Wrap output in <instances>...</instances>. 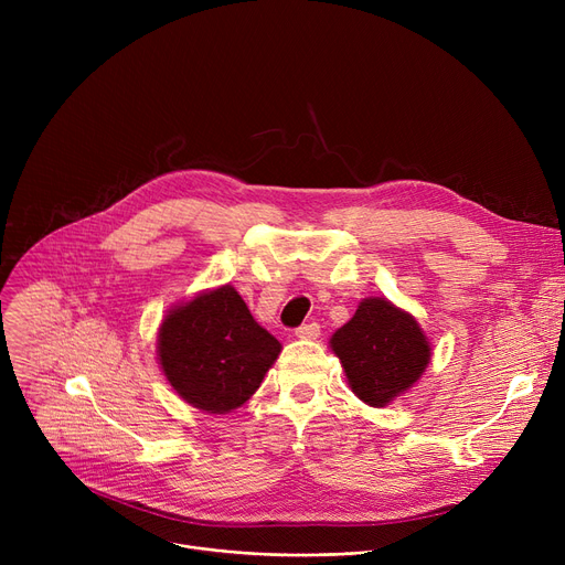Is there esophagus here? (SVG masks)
<instances>
[{
	"instance_id": "esophagus-1",
	"label": "esophagus",
	"mask_w": 565,
	"mask_h": 565,
	"mask_svg": "<svg viewBox=\"0 0 565 565\" xmlns=\"http://www.w3.org/2000/svg\"><path fill=\"white\" fill-rule=\"evenodd\" d=\"M295 337H300V339H318L320 337V324L318 322L300 324V328L295 330Z\"/></svg>"
}]
</instances>
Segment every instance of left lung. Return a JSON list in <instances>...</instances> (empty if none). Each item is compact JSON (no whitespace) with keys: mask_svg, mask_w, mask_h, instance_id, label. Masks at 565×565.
Returning <instances> with one entry per match:
<instances>
[{"mask_svg":"<svg viewBox=\"0 0 565 565\" xmlns=\"http://www.w3.org/2000/svg\"><path fill=\"white\" fill-rule=\"evenodd\" d=\"M352 392L373 407L407 392L428 366L430 345L417 320L382 298L360 305L332 337Z\"/></svg>","mask_w":565,"mask_h":565,"instance_id":"obj_1","label":"left lung"}]
</instances>
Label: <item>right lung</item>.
Wrapping results in <instances>:
<instances>
[{
	"label": "right lung",
	"instance_id": "add662e5",
	"mask_svg": "<svg viewBox=\"0 0 565 565\" xmlns=\"http://www.w3.org/2000/svg\"><path fill=\"white\" fill-rule=\"evenodd\" d=\"M158 350L178 394L199 409L226 414L258 390L281 343L252 318L235 288L222 286L173 309Z\"/></svg>",
	"mask_w": 565,
	"mask_h": 565
}]
</instances>
